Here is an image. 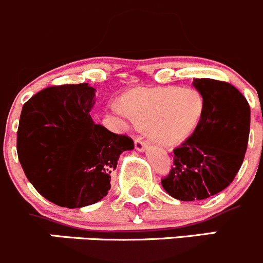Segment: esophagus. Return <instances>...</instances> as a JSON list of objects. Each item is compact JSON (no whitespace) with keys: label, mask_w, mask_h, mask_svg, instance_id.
I'll return each instance as SVG.
<instances>
[{"label":"esophagus","mask_w":263,"mask_h":263,"mask_svg":"<svg viewBox=\"0 0 263 263\" xmlns=\"http://www.w3.org/2000/svg\"><path fill=\"white\" fill-rule=\"evenodd\" d=\"M134 144H135V149L137 151H144L145 147H147V142H145L142 137L135 138Z\"/></svg>","instance_id":"obj_1"}]
</instances>
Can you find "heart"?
Returning a JSON list of instances; mask_svg holds the SVG:
<instances>
[{
    "mask_svg": "<svg viewBox=\"0 0 263 263\" xmlns=\"http://www.w3.org/2000/svg\"><path fill=\"white\" fill-rule=\"evenodd\" d=\"M124 107L126 114L116 112L148 128L156 142L171 145L194 130L203 111V100L192 88H138L125 96Z\"/></svg>",
    "mask_w": 263,
    "mask_h": 263,
    "instance_id": "1",
    "label": "heart"
}]
</instances>
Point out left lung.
Listing matches in <instances>:
<instances>
[{"mask_svg":"<svg viewBox=\"0 0 263 263\" xmlns=\"http://www.w3.org/2000/svg\"><path fill=\"white\" fill-rule=\"evenodd\" d=\"M203 111L191 137L174 149V165L161 179L163 189L179 201H201L220 193L238 174L247 151L251 108L234 85L194 79Z\"/></svg>","mask_w":263,"mask_h":263,"instance_id":"obj_1","label":"left lung"}]
</instances>
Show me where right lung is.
Masks as SVG:
<instances>
[{
    "mask_svg": "<svg viewBox=\"0 0 263 263\" xmlns=\"http://www.w3.org/2000/svg\"><path fill=\"white\" fill-rule=\"evenodd\" d=\"M95 92L87 83L53 85L23 106L17 157L38 193L57 206L80 209L101 201L120 155L134 148L128 135L93 123Z\"/></svg>",
    "mask_w": 263,
    "mask_h": 263,
    "instance_id": "1",
    "label": "right lung"
}]
</instances>
